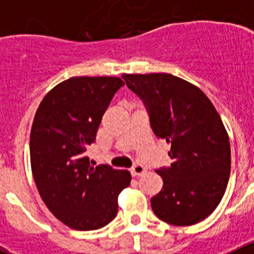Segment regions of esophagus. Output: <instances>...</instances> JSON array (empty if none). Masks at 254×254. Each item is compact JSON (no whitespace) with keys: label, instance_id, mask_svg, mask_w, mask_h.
Instances as JSON below:
<instances>
[{"label":"esophagus","instance_id":"34e87169","mask_svg":"<svg viewBox=\"0 0 254 254\" xmlns=\"http://www.w3.org/2000/svg\"><path fill=\"white\" fill-rule=\"evenodd\" d=\"M143 173H145V168H143L141 164H136V165H133V167L131 168V174L133 177H140L142 176Z\"/></svg>","mask_w":254,"mask_h":254}]
</instances>
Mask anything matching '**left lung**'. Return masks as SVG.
Returning a JSON list of instances; mask_svg holds the SVG:
<instances>
[{
	"label": "left lung",
	"instance_id": "8db88e82",
	"mask_svg": "<svg viewBox=\"0 0 254 254\" xmlns=\"http://www.w3.org/2000/svg\"><path fill=\"white\" fill-rule=\"evenodd\" d=\"M142 99L158 138L170 143V167L156 170L163 190L151 198L155 215L177 226L214 212L230 176V142L223 121L201 89L170 73H125Z\"/></svg>",
	"mask_w": 254,
	"mask_h": 254
}]
</instances>
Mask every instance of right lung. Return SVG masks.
<instances>
[{
    "label": "right lung",
    "mask_w": 254,
    "mask_h": 254,
    "mask_svg": "<svg viewBox=\"0 0 254 254\" xmlns=\"http://www.w3.org/2000/svg\"><path fill=\"white\" fill-rule=\"evenodd\" d=\"M125 82L120 77L81 76L55 86L43 98L30 132V164L39 194L60 221L76 230H96L118 211L128 170L90 167L85 155L103 114Z\"/></svg>",
    "instance_id": "add662e5"
}]
</instances>
